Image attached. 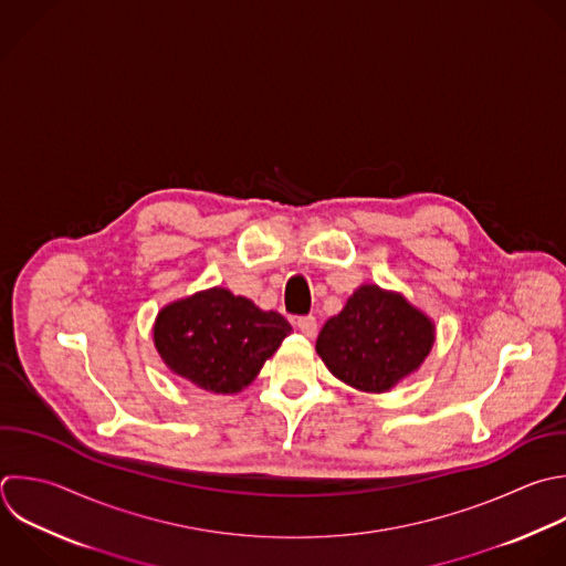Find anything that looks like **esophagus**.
<instances>
[{"mask_svg":"<svg viewBox=\"0 0 566 566\" xmlns=\"http://www.w3.org/2000/svg\"><path fill=\"white\" fill-rule=\"evenodd\" d=\"M296 327H298V332H301L303 336H307V338H314L316 332H318V323H316L314 316H301V318L296 321Z\"/></svg>","mask_w":566,"mask_h":566,"instance_id":"34e87169","label":"esophagus"}]
</instances>
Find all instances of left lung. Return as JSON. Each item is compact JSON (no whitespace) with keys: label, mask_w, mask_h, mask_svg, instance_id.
Returning a JSON list of instances; mask_svg holds the SVG:
<instances>
[{"label":"left lung","mask_w":566,"mask_h":566,"mask_svg":"<svg viewBox=\"0 0 566 566\" xmlns=\"http://www.w3.org/2000/svg\"><path fill=\"white\" fill-rule=\"evenodd\" d=\"M436 343L433 321L400 292L365 283L332 316L316 354L345 385L382 394L420 369Z\"/></svg>","instance_id":"1"}]
</instances>
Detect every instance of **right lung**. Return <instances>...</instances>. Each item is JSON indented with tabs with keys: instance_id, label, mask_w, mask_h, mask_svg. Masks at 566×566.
<instances>
[{
	"instance_id": "1",
	"label": "right lung",
	"mask_w": 566,
	"mask_h": 566,
	"mask_svg": "<svg viewBox=\"0 0 566 566\" xmlns=\"http://www.w3.org/2000/svg\"><path fill=\"white\" fill-rule=\"evenodd\" d=\"M292 325L226 287H210L159 310L153 340L179 378L214 394H239L279 349Z\"/></svg>"
}]
</instances>
